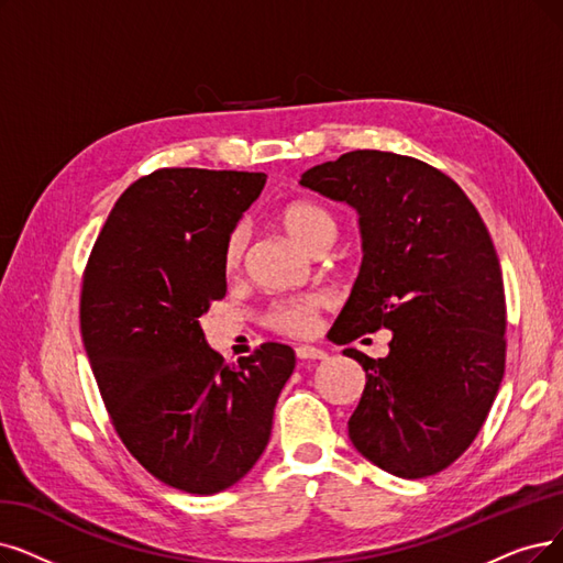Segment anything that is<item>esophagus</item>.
Masks as SVG:
<instances>
[{
    "label": "esophagus",
    "instance_id": "1",
    "mask_svg": "<svg viewBox=\"0 0 563 563\" xmlns=\"http://www.w3.org/2000/svg\"><path fill=\"white\" fill-rule=\"evenodd\" d=\"M296 355L300 357V360H323L328 353L323 351V349H319V346H309V344H300L298 349H296Z\"/></svg>",
    "mask_w": 563,
    "mask_h": 563
}]
</instances>
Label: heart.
<instances>
[{
	"instance_id": "1",
	"label": "heart",
	"mask_w": 563,
	"mask_h": 563,
	"mask_svg": "<svg viewBox=\"0 0 563 563\" xmlns=\"http://www.w3.org/2000/svg\"><path fill=\"white\" fill-rule=\"evenodd\" d=\"M277 219L284 227V231L309 252H317L321 244H328V242L332 244L336 238L334 214L325 206L317 203V200H307V198L290 200V203H286L277 212ZM244 244H246L244 229H235L227 238V244H223V254H221V263L227 273L238 269L244 254ZM323 307H328V298L323 294H305L296 298L277 300L267 309L265 323L282 334L307 336L317 330L319 311Z\"/></svg>"
}]
</instances>
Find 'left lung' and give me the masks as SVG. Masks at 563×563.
I'll return each instance as SVG.
<instances>
[{
  "instance_id": "1",
  "label": "left lung",
  "mask_w": 563,
  "mask_h": 563,
  "mask_svg": "<svg viewBox=\"0 0 563 563\" xmlns=\"http://www.w3.org/2000/svg\"><path fill=\"white\" fill-rule=\"evenodd\" d=\"M300 185L360 214L365 256L332 340L393 330L386 357L344 349L367 376L349 437L393 476H434L476 439L504 378L506 296L492 238L453 179L413 156L346 152Z\"/></svg>"
}]
</instances>
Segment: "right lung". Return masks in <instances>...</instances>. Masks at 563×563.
Masks as SVG:
<instances>
[{"instance_id":"add662e5","label":"right lung","mask_w":563,"mask_h":563,"mask_svg":"<svg viewBox=\"0 0 563 563\" xmlns=\"http://www.w3.org/2000/svg\"><path fill=\"white\" fill-rule=\"evenodd\" d=\"M263 173L162 168L110 210L89 254L80 332L112 424L154 478L217 494L250 474L296 367L267 342L227 363L200 317L227 296L221 254Z\"/></svg>"}]
</instances>
